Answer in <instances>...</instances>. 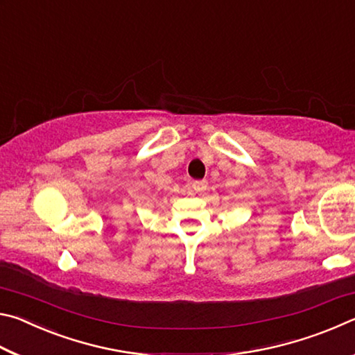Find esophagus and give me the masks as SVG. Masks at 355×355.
<instances>
[{"label": "esophagus", "instance_id": "34e87169", "mask_svg": "<svg viewBox=\"0 0 355 355\" xmlns=\"http://www.w3.org/2000/svg\"><path fill=\"white\" fill-rule=\"evenodd\" d=\"M208 188V182L207 180H197V182L192 183V189H194L197 194H203Z\"/></svg>", "mask_w": 355, "mask_h": 355}]
</instances>
